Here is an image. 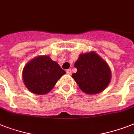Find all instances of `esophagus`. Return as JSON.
I'll list each match as a JSON object with an SVG mask.
<instances>
[{
    "label": "esophagus",
    "instance_id": "1",
    "mask_svg": "<svg viewBox=\"0 0 134 134\" xmlns=\"http://www.w3.org/2000/svg\"><path fill=\"white\" fill-rule=\"evenodd\" d=\"M66 72H67V74L68 75H70L71 74V69H67V71H66Z\"/></svg>",
    "mask_w": 134,
    "mask_h": 134
}]
</instances>
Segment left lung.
<instances>
[{
	"instance_id": "left-lung-1",
	"label": "left lung",
	"mask_w": 134,
	"mask_h": 134,
	"mask_svg": "<svg viewBox=\"0 0 134 134\" xmlns=\"http://www.w3.org/2000/svg\"><path fill=\"white\" fill-rule=\"evenodd\" d=\"M74 67L77 69V71L72 74V78L85 93H100L110 83V67L106 61L94 51L80 54L74 63Z\"/></svg>"
}]
</instances>
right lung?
Here are the masks:
<instances>
[{
  "mask_svg": "<svg viewBox=\"0 0 134 134\" xmlns=\"http://www.w3.org/2000/svg\"><path fill=\"white\" fill-rule=\"evenodd\" d=\"M66 73L48 55H38L24 67L22 78L27 89L35 94H46Z\"/></svg>",
  "mask_w": 134,
  "mask_h": 134,
  "instance_id": "obj_1",
  "label": "right lung"
}]
</instances>
